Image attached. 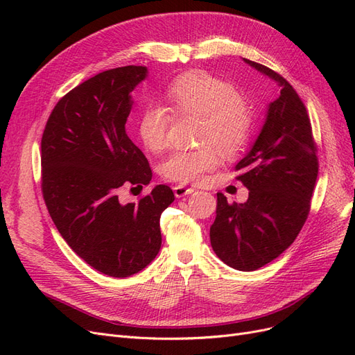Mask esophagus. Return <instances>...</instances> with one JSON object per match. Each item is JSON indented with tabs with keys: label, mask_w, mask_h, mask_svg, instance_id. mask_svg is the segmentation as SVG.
<instances>
[{
	"label": "esophagus",
	"mask_w": 355,
	"mask_h": 355,
	"mask_svg": "<svg viewBox=\"0 0 355 355\" xmlns=\"http://www.w3.org/2000/svg\"><path fill=\"white\" fill-rule=\"evenodd\" d=\"M173 192H175L176 198H182V197L192 194V192H194V188H189V187H185V185H178V187L173 188Z\"/></svg>",
	"instance_id": "obj_1"
}]
</instances>
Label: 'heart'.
Masks as SVG:
<instances>
[{
  "label": "heart",
  "instance_id": "1",
  "mask_svg": "<svg viewBox=\"0 0 355 355\" xmlns=\"http://www.w3.org/2000/svg\"><path fill=\"white\" fill-rule=\"evenodd\" d=\"M175 114H191L200 118L197 149L171 153L161 164V175L179 184L202 179L219 164L222 154L232 155L250 136L253 112L250 105L232 85L207 71H189L171 81L164 92ZM171 115L163 105L149 103L139 114L137 136L151 153H161L168 144Z\"/></svg>",
  "mask_w": 355,
  "mask_h": 355
}]
</instances>
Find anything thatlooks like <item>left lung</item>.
Segmentation results:
<instances>
[{"mask_svg":"<svg viewBox=\"0 0 355 355\" xmlns=\"http://www.w3.org/2000/svg\"><path fill=\"white\" fill-rule=\"evenodd\" d=\"M277 83L280 96L268 103L265 121L249 153L235 166L249 189L245 202L230 204L218 192L210 243L222 262L254 271L280 256L295 241L309 211L318 161L305 105L282 75L243 59Z\"/></svg>","mask_w":355,"mask_h":355,"instance_id":"1","label":"left lung"}]
</instances>
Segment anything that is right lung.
<instances>
[{
  "label": "right lung",
  "mask_w": 355,
  "mask_h": 355,
  "mask_svg": "<svg viewBox=\"0 0 355 355\" xmlns=\"http://www.w3.org/2000/svg\"><path fill=\"white\" fill-rule=\"evenodd\" d=\"M146 67L103 71L77 85L51 111L41 139L42 196L58 231L99 272L124 278L159 252V218L175 194L157 185L139 202H121L123 187H144L153 171L125 133L132 92Z\"/></svg>",
  "instance_id": "right-lung-1"
}]
</instances>
